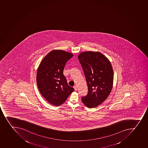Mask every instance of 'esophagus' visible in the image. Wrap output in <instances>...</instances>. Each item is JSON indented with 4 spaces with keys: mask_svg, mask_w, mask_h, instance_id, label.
Wrapping results in <instances>:
<instances>
[{
    "mask_svg": "<svg viewBox=\"0 0 148 148\" xmlns=\"http://www.w3.org/2000/svg\"><path fill=\"white\" fill-rule=\"evenodd\" d=\"M73 88H74L75 91H76L77 90V87L76 86H75L73 87Z\"/></svg>",
    "mask_w": 148,
    "mask_h": 148,
    "instance_id": "34e87169",
    "label": "esophagus"
}]
</instances>
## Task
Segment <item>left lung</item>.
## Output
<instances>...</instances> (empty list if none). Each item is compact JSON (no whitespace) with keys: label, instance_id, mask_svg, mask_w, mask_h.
I'll use <instances>...</instances> for the list:
<instances>
[{"label":"left lung","instance_id":"8db88e82","mask_svg":"<svg viewBox=\"0 0 148 148\" xmlns=\"http://www.w3.org/2000/svg\"><path fill=\"white\" fill-rule=\"evenodd\" d=\"M84 72L88 95L82 98L85 106L97 107L106 99L112 91L113 71L109 60L101 53L83 52L78 56Z\"/></svg>","mask_w":148,"mask_h":148}]
</instances>
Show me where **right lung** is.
<instances>
[{
	"label": "right lung",
	"mask_w": 148,
	"mask_h": 148,
	"mask_svg": "<svg viewBox=\"0 0 148 148\" xmlns=\"http://www.w3.org/2000/svg\"><path fill=\"white\" fill-rule=\"evenodd\" d=\"M73 55L62 50H53L46 55L37 69L36 83L39 91L51 104H63L75 90L68 85L63 75L65 64Z\"/></svg>",
	"instance_id": "right-lung-1"
}]
</instances>
